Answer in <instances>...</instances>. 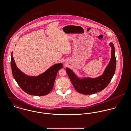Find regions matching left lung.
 <instances>
[{
    "label": "left lung",
    "instance_id": "1",
    "mask_svg": "<svg viewBox=\"0 0 131 131\" xmlns=\"http://www.w3.org/2000/svg\"><path fill=\"white\" fill-rule=\"evenodd\" d=\"M112 48L111 58L103 74L95 78H84L80 79L77 77L72 70L66 68L67 73L75 89L80 93L90 95L97 93L106 88L109 84L115 73L116 58L115 48L112 43H110Z\"/></svg>",
    "mask_w": 131,
    "mask_h": 131
}]
</instances>
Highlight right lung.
I'll list each match as a JSON object with an SVG mask.
<instances>
[{"label":"right lung","instance_id":"right-lung-1","mask_svg":"<svg viewBox=\"0 0 131 131\" xmlns=\"http://www.w3.org/2000/svg\"><path fill=\"white\" fill-rule=\"evenodd\" d=\"M10 65L13 77L20 88L29 95L44 96L53 89L58 71L62 68V63L55 64L43 73L35 76H28L17 68L12 53Z\"/></svg>","mask_w":131,"mask_h":131}]
</instances>
